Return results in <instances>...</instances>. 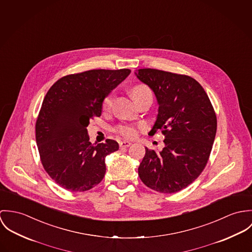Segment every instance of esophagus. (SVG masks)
<instances>
[{
  "label": "esophagus",
  "instance_id": "esophagus-1",
  "mask_svg": "<svg viewBox=\"0 0 252 252\" xmlns=\"http://www.w3.org/2000/svg\"><path fill=\"white\" fill-rule=\"evenodd\" d=\"M119 145H120V148H126V147H129L131 143L129 141H122L119 143Z\"/></svg>",
  "mask_w": 252,
  "mask_h": 252
}]
</instances>
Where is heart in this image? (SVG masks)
Wrapping results in <instances>:
<instances>
[{"label": "heart", "mask_w": 252, "mask_h": 252, "mask_svg": "<svg viewBox=\"0 0 252 252\" xmlns=\"http://www.w3.org/2000/svg\"><path fill=\"white\" fill-rule=\"evenodd\" d=\"M151 92L149 87L145 84L134 85L130 89V94L132 98L137 101L142 95H144L146 93ZM113 100H114V94L112 93L108 94L102 100V110L103 111H109L112 107ZM115 131L126 138H131L136 135L137 133V126H130V125H120L115 128Z\"/></svg>", "instance_id": "1"}]
</instances>
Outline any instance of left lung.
Returning a JSON list of instances; mask_svg holds the SVG:
<instances>
[{
	"label": "left lung",
	"instance_id": "left-lung-1",
	"mask_svg": "<svg viewBox=\"0 0 252 252\" xmlns=\"http://www.w3.org/2000/svg\"><path fill=\"white\" fill-rule=\"evenodd\" d=\"M137 78L158 102L157 121L149 134L161 130V152L146 148L138 168L141 181L161 193H175L193 183L209 160L217 132V115L203 87L189 75L141 68Z\"/></svg>",
	"mask_w": 252,
	"mask_h": 252
}]
</instances>
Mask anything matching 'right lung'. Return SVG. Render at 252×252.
I'll return each mask as SVG.
<instances>
[{"label": "right lung", "mask_w": 252, "mask_h": 252, "mask_svg": "<svg viewBox=\"0 0 252 252\" xmlns=\"http://www.w3.org/2000/svg\"><path fill=\"white\" fill-rule=\"evenodd\" d=\"M129 73L123 68L68 74L47 92L35 122V140L42 166L63 189L86 191L102 181L105 157L119 144L106 139L93 145L87 126L101 115L103 98Z\"/></svg>", "instance_id": "add662e5"}]
</instances>
